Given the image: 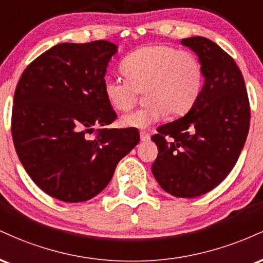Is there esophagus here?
<instances>
[{
    "label": "esophagus",
    "instance_id": "obj_1",
    "mask_svg": "<svg viewBox=\"0 0 263 263\" xmlns=\"http://www.w3.org/2000/svg\"><path fill=\"white\" fill-rule=\"evenodd\" d=\"M140 136H141V141L142 142H148L151 140V135L146 131H141Z\"/></svg>",
    "mask_w": 263,
    "mask_h": 263
}]
</instances>
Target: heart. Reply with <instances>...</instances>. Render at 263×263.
I'll list each match as a JSON object with an SVG mask.
<instances>
[{
    "label": "heart",
    "instance_id": "heart-1",
    "mask_svg": "<svg viewBox=\"0 0 263 263\" xmlns=\"http://www.w3.org/2000/svg\"><path fill=\"white\" fill-rule=\"evenodd\" d=\"M123 77L106 75L102 81L108 104L119 112L131 110L138 92L146 105L126 115V127L144 128L167 115L182 116L195 105L204 85V71L194 53L164 44L144 45L120 63Z\"/></svg>",
    "mask_w": 263,
    "mask_h": 263
}]
</instances>
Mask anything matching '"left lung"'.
<instances>
[{
  "label": "left lung",
  "mask_w": 263,
  "mask_h": 263,
  "mask_svg": "<svg viewBox=\"0 0 263 263\" xmlns=\"http://www.w3.org/2000/svg\"><path fill=\"white\" fill-rule=\"evenodd\" d=\"M203 65L204 85L185 116L157 128L152 173L163 190L194 198L218 186L236 164L250 128L245 80L235 60L204 37L182 39Z\"/></svg>",
  "instance_id": "obj_1"
}]
</instances>
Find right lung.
I'll list each match as a JSON object with an SVG mask.
<instances>
[{
  "mask_svg": "<svg viewBox=\"0 0 263 263\" xmlns=\"http://www.w3.org/2000/svg\"><path fill=\"white\" fill-rule=\"evenodd\" d=\"M116 52L107 41L57 44L33 60L17 84L14 148L33 182L58 200L96 197L140 142L137 128H105L117 116L102 87Z\"/></svg>",
  "mask_w": 263,
  "mask_h": 263,
  "instance_id": "add662e5",
  "label": "right lung"
}]
</instances>
